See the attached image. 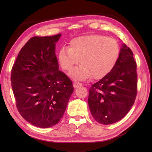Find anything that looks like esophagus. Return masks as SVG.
<instances>
[{
	"mask_svg": "<svg viewBox=\"0 0 152 152\" xmlns=\"http://www.w3.org/2000/svg\"><path fill=\"white\" fill-rule=\"evenodd\" d=\"M82 85V84L81 83H80V82H74V83H73V87H74L75 88H77V87H79L81 86Z\"/></svg>",
	"mask_w": 152,
	"mask_h": 152,
	"instance_id": "34e87169",
	"label": "esophagus"
}]
</instances>
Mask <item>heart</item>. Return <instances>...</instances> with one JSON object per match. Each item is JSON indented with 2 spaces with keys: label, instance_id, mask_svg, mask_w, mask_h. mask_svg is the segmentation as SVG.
Segmentation results:
<instances>
[{
  "label": "heart",
  "instance_id": "obj_1",
  "mask_svg": "<svg viewBox=\"0 0 152 152\" xmlns=\"http://www.w3.org/2000/svg\"><path fill=\"white\" fill-rule=\"evenodd\" d=\"M119 55L120 48L115 40L94 34L71 40L68 48L59 50L58 60L65 71H71L80 60L82 65L70 73L73 79L85 80L93 76L95 79H101L113 70Z\"/></svg>",
  "mask_w": 152,
  "mask_h": 152
}]
</instances>
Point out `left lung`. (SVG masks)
Returning a JSON list of instances; mask_svg holds the SVG:
<instances>
[{"instance_id": "obj_1", "label": "left lung", "mask_w": 152, "mask_h": 152, "mask_svg": "<svg viewBox=\"0 0 152 152\" xmlns=\"http://www.w3.org/2000/svg\"><path fill=\"white\" fill-rule=\"evenodd\" d=\"M137 65L131 49L122 45L116 65L89 89L88 104L98 123L108 125L125 117L135 102Z\"/></svg>"}]
</instances>
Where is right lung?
I'll return each instance as SVG.
<instances>
[{
    "mask_svg": "<svg viewBox=\"0 0 152 152\" xmlns=\"http://www.w3.org/2000/svg\"><path fill=\"white\" fill-rule=\"evenodd\" d=\"M60 37L61 34L31 37L20 50L11 70L18 112L41 128L60 121L73 92L72 80L59 70L55 46Z\"/></svg>",
    "mask_w": 152,
    "mask_h": 152,
    "instance_id": "obj_1",
    "label": "right lung"
}]
</instances>
